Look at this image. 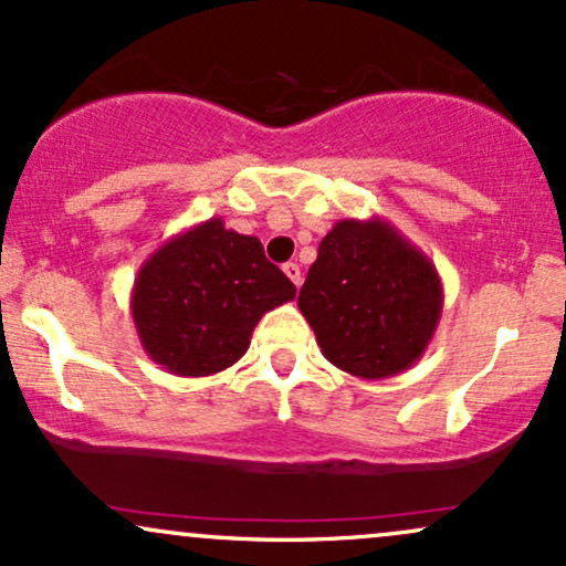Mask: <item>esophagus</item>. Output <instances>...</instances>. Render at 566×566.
<instances>
[{"label": "esophagus", "instance_id": "obj_1", "mask_svg": "<svg viewBox=\"0 0 566 566\" xmlns=\"http://www.w3.org/2000/svg\"><path fill=\"white\" fill-rule=\"evenodd\" d=\"M284 274L290 276V282L295 284V287H301V282H303L301 265H297V263H284Z\"/></svg>", "mask_w": 566, "mask_h": 566}]
</instances>
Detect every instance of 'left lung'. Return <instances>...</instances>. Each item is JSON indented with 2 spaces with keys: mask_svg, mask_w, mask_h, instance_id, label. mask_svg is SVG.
<instances>
[{
  "mask_svg": "<svg viewBox=\"0 0 566 566\" xmlns=\"http://www.w3.org/2000/svg\"><path fill=\"white\" fill-rule=\"evenodd\" d=\"M441 305L437 265L378 216L337 220L297 295L324 359L365 380L412 367L437 333Z\"/></svg>",
  "mask_w": 566,
  "mask_h": 566,
  "instance_id": "1",
  "label": "left lung"
}]
</instances>
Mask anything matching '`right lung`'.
<instances>
[{"instance_id": "obj_1", "label": "right lung", "mask_w": 566, "mask_h": 566, "mask_svg": "<svg viewBox=\"0 0 566 566\" xmlns=\"http://www.w3.org/2000/svg\"><path fill=\"white\" fill-rule=\"evenodd\" d=\"M295 297L258 237L220 218L175 233L135 276L129 311L140 346L180 378H207L237 365L263 314Z\"/></svg>"}]
</instances>
